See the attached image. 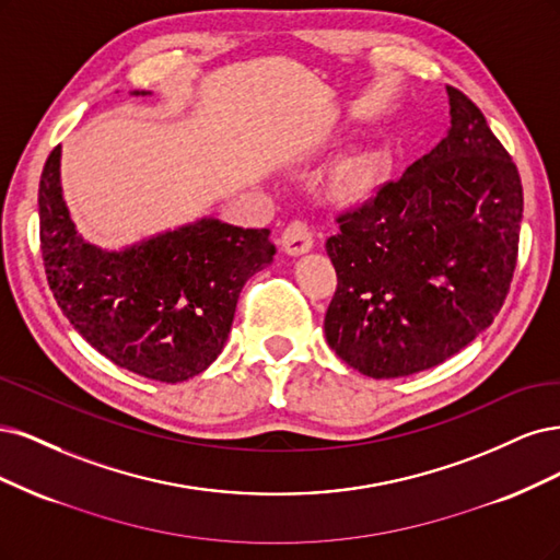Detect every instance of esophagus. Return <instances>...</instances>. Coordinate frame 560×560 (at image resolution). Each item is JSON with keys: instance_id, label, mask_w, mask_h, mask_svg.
Returning <instances> with one entry per match:
<instances>
[{"instance_id": "obj_1", "label": "esophagus", "mask_w": 560, "mask_h": 560, "mask_svg": "<svg viewBox=\"0 0 560 560\" xmlns=\"http://www.w3.org/2000/svg\"><path fill=\"white\" fill-rule=\"evenodd\" d=\"M314 246V232L304 221H293L281 234V248L288 256H302Z\"/></svg>"}]
</instances>
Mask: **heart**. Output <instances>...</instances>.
<instances>
[{"label": "heart", "mask_w": 560, "mask_h": 560, "mask_svg": "<svg viewBox=\"0 0 560 560\" xmlns=\"http://www.w3.org/2000/svg\"><path fill=\"white\" fill-rule=\"evenodd\" d=\"M376 174H378V162L368 153H358L341 162V167L335 174L332 190L339 200L345 202L363 200V197L374 188Z\"/></svg>", "instance_id": "b5f03b06"}]
</instances>
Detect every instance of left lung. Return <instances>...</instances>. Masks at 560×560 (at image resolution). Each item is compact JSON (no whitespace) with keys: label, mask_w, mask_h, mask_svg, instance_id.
<instances>
[{"label":"left lung","mask_w":560,"mask_h":560,"mask_svg":"<svg viewBox=\"0 0 560 560\" xmlns=\"http://www.w3.org/2000/svg\"><path fill=\"white\" fill-rule=\"evenodd\" d=\"M435 149L341 213L326 339L372 378L444 363L498 316L518 254L523 190L510 153L460 90Z\"/></svg>","instance_id":"left-lung-1"}]
</instances>
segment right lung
<instances>
[{
	"label": "right lung",
	"mask_w": 560,
	"mask_h": 560,
	"mask_svg": "<svg viewBox=\"0 0 560 560\" xmlns=\"http://www.w3.org/2000/svg\"><path fill=\"white\" fill-rule=\"evenodd\" d=\"M60 158L56 147L42 172L39 234L62 314L122 370L167 384L205 372L225 347L244 283L275 260L269 230L205 215L120 250L102 248L71 221Z\"/></svg>",
	"instance_id": "obj_1"
}]
</instances>
